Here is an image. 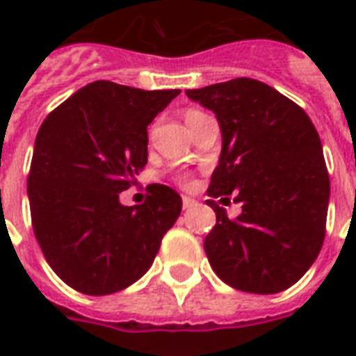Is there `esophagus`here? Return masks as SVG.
<instances>
[{
  "instance_id": "obj_1",
  "label": "esophagus",
  "mask_w": 356,
  "mask_h": 356,
  "mask_svg": "<svg viewBox=\"0 0 356 356\" xmlns=\"http://www.w3.org/2000/svg\"><path fill=\"white\" fill-rule=\"evenodd\" d=\"M195 203H197V201L192 200V197H188V195H184V197H183V209H184V211H188V209H192V207H194Z\"/></svg>"
}]
</instances>
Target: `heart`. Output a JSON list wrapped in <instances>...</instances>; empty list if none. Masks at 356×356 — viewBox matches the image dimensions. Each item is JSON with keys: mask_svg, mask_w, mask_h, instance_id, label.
<instances>
[{"mask_svg": "<svg viewBox=\"0 0 356 356\" xmlns=\"http://www.w3.org/2000/svg\"><path fill=\"white\" fill-rule=\"evenodd\" d=\"M203 113H200V111H186V114H184V120H186V123L192 122L194 118H197V116H201ZM183 183H188L186 179H183Z\"/></svg>", "mask_w": 356, "mask_h": 356, "instance_id": "1", "label": "heart"}]
</instances>
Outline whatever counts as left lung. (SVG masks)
<instances>
[{"label": "left lung", "mask_w": 356, "mask_h": 356, "mask_svg": "<svg viewBox=\"0 0 356 356\" xmlns=\"http://www.w3.org/2000/svg\"><path fill=\"white\" fill-rule=\"evenodd\" d=\"M186 96L216 114L222 131L207 194H234L242 205L231 220L207 200L216 212L205 238L212 270L242 292L286 290L314 264L325 238L331 184L314 123L281 92L248 77Z\"/></svg>", "instance_id": "left-lung-1"}]
</instances>
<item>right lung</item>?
<instances>
[{
    "mask_svg": "<svg viewBox=\"0 0 356 356\" xmlns=\"http://www.w3.org/2000/svg\"><path fill=\"white\" fill-rule=\"evenodd\" d=\"M181 90L96 81L38 129L27 179L35 236L51 270L86 296L136 282L181 214V195L155 184L144 205L120 194L147 164V125Z\"/></svg>",
    "mask_w": 356,
    "mask_h": 356,
    "instance_id": "obj_1",
    "label": "right lung"
}]
</instances>
